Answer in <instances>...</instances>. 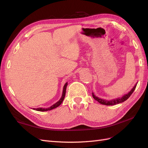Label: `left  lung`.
<instances>
[{
  "label": "left lung",
  "instance_id": "obj_1",
  "mask_svg": "<svg viewBox=\"0 0 148 148\" xmlns=\"http://www.w3.org/2000/svg\"><path fill=\"white\" fill-rule=\"evenodd\" d=\"M136 83L135 84V86L133 87V88L131 89L130 91L128 93H127L126 95H124L123 96H122L121 97H118L117 99H112V100H109V101H107V100H105V99H101V98L97 97L95 95V94L92 92V95L94 99L95 100H96L98 102H99L100 104H103V105H106V106H114V105H116V104H118L119 103H122L124 101H126L127 99H128L129 97L132 95V94L133 92V91H135V89L136 87V85H137Z\"/></svg>",
  "mask_w": 148,
  "mask_h": 148
}]
</instances>
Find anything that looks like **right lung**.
Returning a JSON list of instances; mask_svg holds the SVG:
<instances>
[{
	"mask_svg": "<svg viewBox=\"0 0 148 148\" xmlns=\"http://www.w3.org/2000/svg\"><path fill=\"white\" fill-rule=\"evenodd\" d=\"M67 84H68V82H66L63 88V91H62V95L61 96V98L59 99V101H58L56 103H55L54 104H53L52 106H51V107H47V108H42V107H39V108H33V110H37V111H41V112H44V111H47V110H52L53 109L56 108V107H59L61 104L62 102H63L64 98H65V93H66V88L67 86Z\"/></svg>",
	"mask_w": 148,
	"mask_h": 148,
	"instance_id": "right-lung-1",
	"label": "right lung"
}]
</instances>
